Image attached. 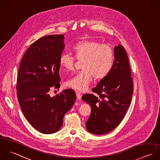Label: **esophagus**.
<instances>
[{
  "label": "esophagus",
  "instance_id": "34e87169",
  "mask_svg": "<svg viewBox=\"0 0 160 160\" xmlns=\"http://www.w3.org/2000/svg\"><path fill=\"white\" fill-rule=\"evenodd\" d=\"M76 93H77V98L78 100L81 99L82 94H81L80 93H79V92H76Z\"/></svg>",
  "mask_w": 160,
  "mask_h": 160
}]
</instances>
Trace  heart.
<instances>
[{
  "label": "heart",
  "mask_w": 160,
  "mask_h": 160,
  "mask_svg": "<svg viewBox=\"0 0 160 160\" xmlns=\"http://www.w3.org/2000/svg\"><path fill=\"white\" fill-rule=\"evenodd\" d=\"M72 52L77 60H82V70L65 83L66 87L84 92L91 83L93 77L95 80H102L112 70L114 53L107 45L94 40H83L74 45ZM59 64L65 70L72 71L74 68L75 58L68 54L63 53L60 57Z\"/></svg>",
  "instance_id": "obj_1"
}]
</instances>
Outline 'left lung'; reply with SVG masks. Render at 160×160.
Here are the masks:
<instances>
[{"mask_svg":"<svg viewBox=\"0 0 160 160\" xmlns=\"http://www.w3.org/2000/svg\"><path fill=\"white\" fill-rule=\"evenodd\" d=\"M114 56L111 71L92 89L98 96L85 94L82 97L92 108L86 128L93 134H106L117 128L131 103L133 79L128 55L122 45L115 47Z\"/></svg>","mask_w":160,"mask_h":160,"instance_id":"left-lung-1","label":"left lung"}]
</instances>
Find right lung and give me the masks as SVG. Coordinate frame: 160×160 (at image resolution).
I'll return each instance as SVG.
<instances>
[{"instance_id":"right-lung-1","label":"right lung","mask_w":160,"mask_h":160,"mask_svg":"<svg viewBox=\"0 0 160 160\" xmlns=\"http://www.w3.org/2000/svg\"><path fill=\"white\" fill-rule=\"evenodd\" d=\"M63 42L61 34L41 37L28 48L18 69L16 89L20 107L30 124L43 134L60 129L65 114L76 100L72 89L53 97L48 93L52 87L60 86L59 58Z\"/></svg>"}]
</instances>
